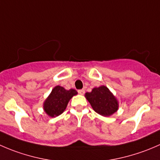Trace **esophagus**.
I'll return each mask as SVG.
<instances>
[{"mask_svg": "<svg viewBox=\"0 0 160 160\" xmlns=\"http://www.w3.org/2000/svg\"><path fill=\"white\" fill-rule=\"evenodd\" d=\"M78 93H79V94H80V95H83V94H84V93H85V90H83V89H82V90H78Z\"/></svg>", "mask_w": 160, "mask_h": 160, "instance_id": "34e87169", "label": "esophagus"}]
</instances>
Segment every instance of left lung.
<instances>
[{"mask_svg": "<svg viewBox=\"0 0 160 160\" xmlns=\"http://www.w3.org/2000/svg\"><path fill=\"white\" fill-rule=\"evenodd\" d=\"M85 98L89 101L93 111L104 117H110L119 108L118 101L106 86L93 88L91 92H87Z\"/></svg>", "mask_w": 160, "mask_h": 160, "instance_id": "1", "label": "left lung"}]
</instances>
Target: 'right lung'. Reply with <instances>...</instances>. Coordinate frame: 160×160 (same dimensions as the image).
Masks as SVG:
<instances>
[{"instance_id": "1", "label": "right lung", "mask_w": 160, "mask_h": 160, "mask_svg": "<svg viewBox=\"0 0 160 160\" xmlns=\"http://www.w3.org/2000/svg\"><path fill=\"white\" fill-rule=\"evenodd\" d=\"M77 94L74 89L66 90L61 86H56L43 103V110L51 118L60 115L66 110L69 101Z\"/></svg>"}]
</instances>
